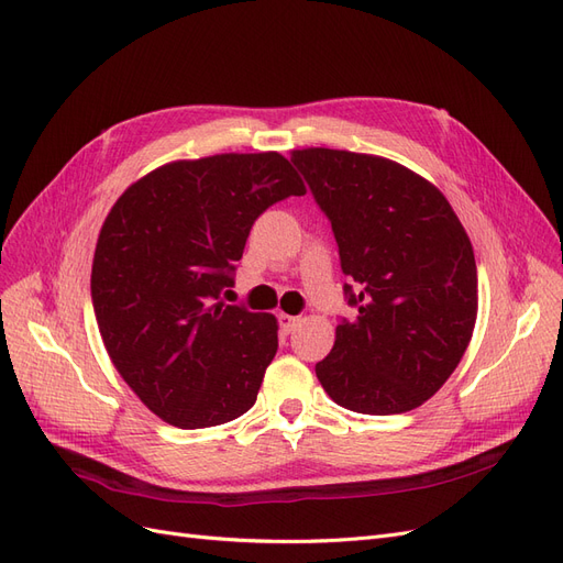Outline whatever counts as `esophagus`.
<instances>
[{
    "mask_svg": "<svg viewBox=\"0 0 563 563\" xmlns=\"http://www.w3.org/2000/svg\"><path fill=\"white\" fill-rule=\"evenodd\" d=\"M279 329H282V333H291L298 323H300V317H291V314H284V312H279Z\"/></svg>",
    "mask_w": 563,
    "mask_h": 563,
    "instance_id": "obj_1",
    "label": "esophagus"
}]
</instances>
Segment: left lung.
I'll use <instances>...</instances> for the list:
<instances>
[{
    "mask_svg": "<svg viewBox=\"0 0 563 563\" xmlns=\"http://www.w3.org/2000/svg\"><path fill=\"white\" fill-rule=\"evenodd\" d=\"M331 220L350 277L335 343L314 371L327 395L368 416L428 401L463 360L476 321L470 236L432 183L406 166L347 150L291 155Z\"/></svg>",
    "mask_w": 563,
    "mask_h": 563,
    "instance_id": "1",
    "label": "left lung"
}]
</instances>
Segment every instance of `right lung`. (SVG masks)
I'll return each instance as SVG.
<instances>
[{"mask_svg": "<svg viewBox=\"0 0 563 563\" xmlns=\"http://www.w3.org/2000/svg\"><path fill=\"white\" fill-rule=\"evenodd\" d=\"M305 185L279 152L174 162L117 199L100 230L91 300L119 376L180 430L255 404L277 319L220 302L263 211Z\"/></svg>", "mask_w": 563, "mask_h": 563, "instance_id": "add662e5", "label": "right lung"}]
</instances>
